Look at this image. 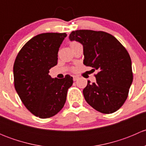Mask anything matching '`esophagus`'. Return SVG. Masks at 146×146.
I'll use <instances>...</instances> for the list:
<instances>
[{
    "mask_svg": "<svg viewBox=\"0 0 146 146\" xmlns=\"http://www.w3.org/2000/svg\"><path fill=\"white\" fill-rule=\"evenodd\" d=\"M73 80H74V81H76V80H77L78 79V76H73Z\"/></svg>",
    "mask_w": 146,
    "mask_h": 146,
    "instance_id": "34e87169",
    "label": "esophagus"
}]
</instances>
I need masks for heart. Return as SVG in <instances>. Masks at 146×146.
Listing matches in <instances>:
<instances>
[{
	"label": "heart",
	"mask_w": 146,
	"mask_h": 146,
	"mask_svg": "<svg viewBox=\"0 0 146 146\" xmlns=\"http://www.w3.org/2000/svg\"><path fill=\"white\" fill-rule=\"evenodd\" d=\"M78 42H76V41H72V42H70V46H75V45H76V44H78Z\"/></svg>",
	"instance_id": "b5f03b06"
}]
</instances>
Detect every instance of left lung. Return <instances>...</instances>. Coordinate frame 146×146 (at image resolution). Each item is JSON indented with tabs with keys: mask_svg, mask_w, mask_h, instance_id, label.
<instances>
[{
	"mask_svg": "<svg viewBox=\"0 0 146 146\" xmlns=\"http://www.w3.org/2000/svg\"><path fill=\"white\" fill-rule=\"evenodd\" d=\"M83 46V64L98 70L96 82L88 80L83 89L87 102L103 114L115 112L123 104L133 81L131 60L120 42L102 31L80 29L69 35Z\"/></svg>",
	"mask_w": 146,
	"mask_h": 146,
	"instance_id": "obj_1",
	"label": "left lung"
}]
</instances>
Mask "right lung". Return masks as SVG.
Wrapping results in <instances>:
<instances>
[{
	"mask_svg": "<svg viewBox=\"0 0 146 146\" xmlns=\"http://www.w3.org/2000/svg\"><path fill=\"white\" fill-rule=\"evenodd\" d=\"M66 33H42L23 46L13 66L14 85L26 108L41 119L56 115L64 107L73 78H51L49 70L57 64Z\"/></svg>",
	"mask_w": 146,
	"mask_h": 146,
	"instance_id": "1",
	"label": "right lung"
}]
</instances>
